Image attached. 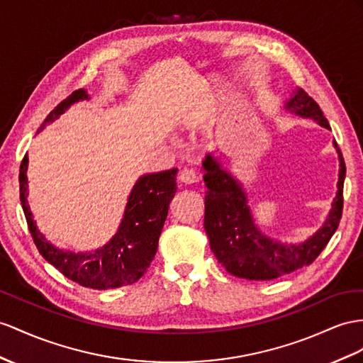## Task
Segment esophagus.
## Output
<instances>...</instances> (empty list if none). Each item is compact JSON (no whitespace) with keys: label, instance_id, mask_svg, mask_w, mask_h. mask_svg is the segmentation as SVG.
Wrapping results in <instances>:
<instances>
[{"label":"esophagus","instance_id":"esophagus-1","mask_svg":"<svg viewBox=\"0 0 363 363\" xmlns=\"http://www.w3.org/2000/svg\"><path fill=\"white\" fill-rule=\"evenodd\" d=\"M179 181L184 184H194L199 181V174L196 170H193V169H184L179 173Z\"/></svg>","mask_w":363,"mask_h":363}]
</instances>
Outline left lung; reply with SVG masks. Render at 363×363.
Here are the masks:
<instances>
[{
  "label": "left lung",
  "mask_w": 363,
  "mask_h": 363,
  "mask_svg": "<svg viewBox=\"0 0 363 363\" xmlns=\"http://www.w3.org/2000/svg\"><path fill=\"white\" fill-rule=\"evenodd\" d=\"M284 110L288 113L310 118L319 125L330 128L320 107L302 89H294ZM339 156V179L336 198L320 228L302 242L290 244L262 233L256 225L247 191L233 173L218 157L208 153L202 161L206 191V218L203 228L210 239V248L218 262L236 277L248 281H272L310 265L337 230L343 207V181L345 162L337 143L333 141Z\"/></svg>",
  "instance_id": "1"
}]
</instances>
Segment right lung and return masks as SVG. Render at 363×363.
I'll return each instance as SVG.
<instances>
[{"instance_id":"1","label":"right lung","mask_w":363,"mask_h":363,"mask_svg":"<svg viewBox=\"0 0 363 363\" xmlns=\"http://www.w3.org/2000/svg\"><path fill=\"white\" fill-rule=\"evenodd\" d=\"M84 89L75 90L55 107L38 128L40 133L48 124L57 121L64 111L79 101H89ZM29 156H24L20 167V199L33 242L41 256L70 281L93 290H110L130 285L141 279L150 267L157 250L164 222L169 213L170 201L176 193L178 169L145 173L139 176L130 191L123 219L116 233L106 245L95 252L64 250L53 245L45 238L29 207V179H27Z\"/></svg>"}]
</instances>
